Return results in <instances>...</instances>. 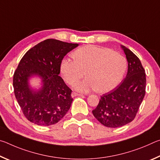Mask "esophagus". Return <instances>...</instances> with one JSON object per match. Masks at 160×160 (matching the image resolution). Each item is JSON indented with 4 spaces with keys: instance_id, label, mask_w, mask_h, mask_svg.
Instances as JSON below:
<instances>
[{
    "instance_id": "obj_1",
    "label": "esophagus",
    "mask_w": 160,
    "mask_h": 160,
    "mask_svg": "<svg viewBox=\"0 0 160 160\" xmlns=\"http://www.w3.org/2000/svg\"><path fill=\"white\" fill-rule=\"evenodd\" d=\"M80 95H81L80 94L76 93V92H72V94H71V97H76V96H80Z\"/></svg>"
}]
</instances>
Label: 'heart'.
I'll use <instances>...</instances> for the list:
<instances>
[{"instance_id":"1","label":"heart","mask_w":160,"mask_h":160,"mask_svg":"<svg viewBox=\"0 0 160 160\" xmlns=\"http://www.w3.org/2000/svg\"><path fill=\"white\" fill-rule=\"evenodd\" d=\"M72 56L74 60L62 59L61 73L64 80L72 85L86 71L88 77L75 85V88L81 92L97 90L107 92L119 85L126 73V58L109 48L85 45L73 51Z\"/></svg>"}]
</instances>
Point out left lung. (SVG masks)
<instances>
[{
  "instance_id": "1",
  "label": "left lung",
  "mask_w": 160,
  "mask_h": 160,
  "mask_svg": "<svg viewBox=\"0 0 160 160\" xmlns=\"http://www.w3.org/2000/svg\"><path fill=\"white\" fill-rule=\"evenodd\" d=\"M128 61V72L124 80L112 91L101 96L94 117L102 125L118 128L133 120L145 94V70L136 55L121 46Z\"/></svg>"
}]
</instances>
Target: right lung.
Masks as SVG:
<instances>
[{
	"instance_id": "right-lung-1",
	"label": "right lung",
	"mask_w": 160,
	"mask_h": 160,
	"mask_svg": "<svg viewBox=\"0 0 160 160\" xmlns=\"http://www.w3.org/2000/svg\"><path fill=\"white\" fill-rule=\"evenodd\" d=\"M71 44L48 39L27 52L13 75L16 99L27 119L39 126L58 123L68 112L72 90L59 76L60 64L66 54L76 48ZM39 77L42 87L34 90L29 85L32 77Z\"/></svg>"
}]
</instances>
